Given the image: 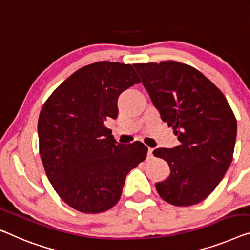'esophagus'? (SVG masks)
<instances>
[{"label": "esophagus", "mask_w": 250, "mask_h": 250, "mask_svg": "<svg viewBox=\"0 0 250 250\" xmlns=\"http://www.w3.org/2000/svg\"><path fill=\"white\" fill-rule=\"evenodd\" d=\"M152 151H154V149H152V148H148L147 159H151V158H152Z\"/></svg>", "instance_id": "1"}]
</instances>
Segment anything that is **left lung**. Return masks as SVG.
I'll return each instance as SVG.
<instances>
[{"mask_svg":"<svg viewBox=\"0 0 250 250\" xmlns=\"http://www.w3.org/2000/svg\"><path fill=\"white\" fill-rule=\"evenodd\" d=\"M149 98L180 145L155 149L170 174L156 183L162 199L176 207L211 194L232 161L237 121L220 89L193 67L177 62L135 64Z\"/></svg>","mask_w":250,"mask_h":250,"instance_id":"obj_1","label":"left lung"}]
</instances>
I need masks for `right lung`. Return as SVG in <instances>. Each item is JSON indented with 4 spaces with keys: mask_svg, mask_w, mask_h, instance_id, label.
Here are the masks:
<instances>
[{
    "mask_svg": "<svg viewBox=\"0 0 250 250\" xmlns=\"http://www.w3.org/2000/svg\"><path fill=\"white\" fill-rule=\"evenodd\" d=\"M140 78L131 65L98 62L82 67L55 89L38 120L40 156L48 180L65 203L99 213L120 200L125 177L146 159L140 141L118 144L105 128L118 99Z\"/></svg>",
    "mask_w": 250,
    "mask_h": 250,
    "instance_id": "add662e5",
    "label": "right lung"
}]
</instances>
